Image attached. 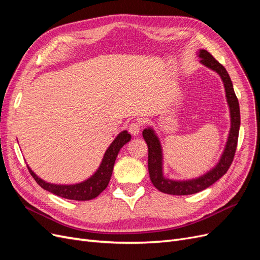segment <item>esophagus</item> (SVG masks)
Wrapping results in <instances>:
<instances>
[{"label": "esophagus", "mask_w": 260, "mask_h": 260, "mask_svg": "<svg viewBox=\"0 0 260 260\" xmlns=\"http://www.w3.org/2000/svg\"><path fill=\"white\" fill-rule=\"evenodd\" d=\"M128 130H129V132L131 133L132 136H138L139 133H140V130H141V124L139 123V122H132L130 125H129V128H128Z\"/></svg>", "instance_id": "obj_1"}]
</instances>
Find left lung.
<instances>
[{"label":"left lung","mask_w":260,"mask_h":260,"mask_svg":"<svg viewBox=\"0 0 260 260\" xmlns=\"http://www.w3.org/2000/svg\"><path fill=\"white\" fill-rule=\"evenodd\" d=\"M198 56L201 58V64L212 70V72L217 73L223 82L226 103L230 111V130L223 152L215 166L200 177L186 180H175L165 177L164 154L160 140L152 127H147L143 130V138L148 147L149 178H151L152 183L156 188H158L162 193L171 195H190L205 190L206 187L214 184L231 166L238 144L241 123L240 105L238 98L234 93L231 78L229 74L226 73L225 68L212 57V55L206 50H200L198 52Z\"/></svg>","instance_id":"8db88e82"}]
</instances>
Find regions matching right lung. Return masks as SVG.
I'll list each match as a JSON object with an SVG mask.
<instances>
[{
    "label": "right lung",
    "mask_w": 260,
    "mask_h": 260,
    "mask_svg": "<svg viewBox=\"0 0 260 260\" xmlns=\"http://www.w3.org/2000/svg\"><path fill=\"white\" fill-rule=\"evenodd\" d=\"M130 140L131 135H129L128 131H121L106 149L98 170L90 178L82 181L80 183L55 184L46 182L43 179L39 178L28 165L27 167L31 176L37 181V183L42 188H44V190L67 200L90 201L95 199L96 196H99L107 187L113 174L117 155L119 153L121 147L127 144Z\"/></svg>",
    "instance_id": "add662e5"
}]
</instances>
